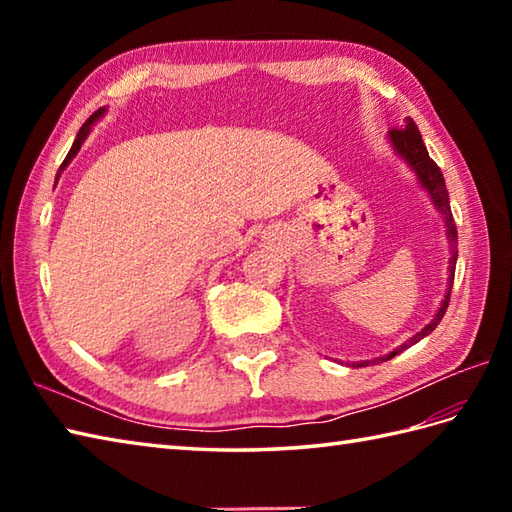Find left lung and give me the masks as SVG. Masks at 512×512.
I'll return each instance as SVG.
<instances>
[{
  "label": "left lung",
  "instance_id": "1",
  "mask_svg": "<svg viewBox=\"0 0 512 512\" xmlns=\"http://www.w3.org/2000/svg\"><path fill=\"white\" fill-rule=\"evenodd\" d=\"M389 140H391V145H394V149L398 151V154L409 162V167L416 171L420 184L429 191L433 204H436V209L444 215V222H447V235H449V242H451V259H449L451 266H449V290H447V297H444L442 306H440L436 317H433V321L422 332H418L416 336H413V339H409L407 343H402L400 347H396V350L391 352V354H387L383 358H376V361H372V365L380 363V361H389V358H394L396 354L405 352L407 347L416 345L420 339H424V336L431 334L433 330L438 328V323L442 321L444 312H447V308H449L451 288H453V275H455V262H458V231H455V224H453L447 184H444V176H442L440 167L429 158V151H427V147H424V143H422V136L418 132L416 123H413L411 118H407V125L405 127H394V129H391ZM354 365L356 367H365L369 363H354Z\"/></svg>",
  "mask_w": 512,
  "mask_h": 512
}]
</instances>
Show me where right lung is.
Segmentation results:
<instances>
[{"label":"right lung","mask_w":512,"mask_h":512,"mask_svg":"<svg viewBox=\"0 0 512 512\" xmlns=\"http://www.w3.org/2000/svg\"><path fill=\"white\" fill-rule=\"evenodd\" d=\"M103 112H105V110H96V112H94V114L88 118V121L83 123V127L79 129V134H76V140H74V143H72V149L68 151V156H65V160H63L61 169L68 167V162H70V160H72L76 154H79V149H81V145H83V140L88 138V134H90V125L96 121V118L103 116ZM61 169H59V173H61ZM59 173H57V180H59Z\"/></svg>","instance_id":"obj_1"}]
</instances>
